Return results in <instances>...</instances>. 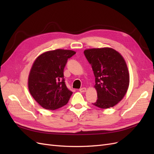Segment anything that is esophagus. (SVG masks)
I'll return each mask as SVG.
<instances>
[{
  "label": "esophagus",
  "mask_w": 154,
  "mask_h": 154,
  "mask_svg": "<svg viewBox=\"0 0 154 154\" xmlns=\"http://www.w3.org/2000/svg\"><path fill=\"white\" fill-rule=\"evenodd\" d=\"M80 91L81 92H85L87 91V88H85V87L81 88L80 89Z\"/></svg>",
  "instance_id": "1"
}]
</instances>
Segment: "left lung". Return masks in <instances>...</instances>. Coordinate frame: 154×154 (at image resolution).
Segmentation results:
<instances>
[{
    "instance_id": "left-lung-1",
    "label": "left lung",
    "mask_w": 154,
    "mask_h": 154,
    "mask_svg": "<svg viewBox=\"0 0 154 154\" xmlns=\"http://www.w3.org/2000/svg\"><path fill=\"white\" fill-rule=\"evenodd\" d=\"M84 54L95 76L97 100L93 105L103 109L117 105L125 96L130 83L123 56L110 48L88 49Z\"/></svg>"
}]
</instances>
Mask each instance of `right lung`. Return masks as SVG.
<instances>
[{"mask_svg": "<svg viewBox=\"0 0 154 154\" xmlns=\"http://www.w3.org/2000/svg\"><path fill=\"white\" fill-rule=\"evenodd\" d=\"M76 53L58 49L40 54L32 65L27 85L31 95L42 107L54 110L66 105L72 92L63 79V69L68 58Z\"/></svg>", "mask_w": 154, "mask_h": 154, "instance_id": "obj_1", "label": "right lung"}]
</instances>
